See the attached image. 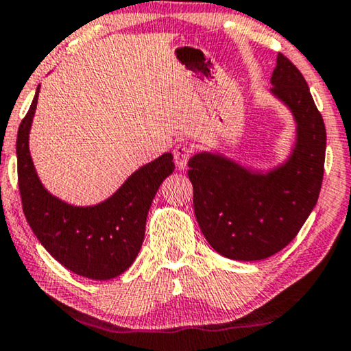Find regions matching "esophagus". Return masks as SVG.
<instances>
[{
  "mask_svg": "<svg viewBox=\"0 0 351 351\" xmlns=\"http://www.w3.org/2000/svg\"><path fill=\"white\" fill-rule=\"evenodd\" d=\"M172 153H174V161L177 167H179V169H184L186 166V161H189L190 156L193 155V148H191L189 143H177Z\"/></svg>",
  "mask_w": 351,
  "mask_h": 351,
  "instance_id": "34e87169",
  "label": "esophagus"
}]
</instances>
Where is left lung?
Segmentation results:
<instances>
[{"label": "left lung", "mask_w": 351, "mask_h": 351, "mask_svg": "<svg viewBox=\"0 0 351 351\" xmlns=\"http://www.w3.org/2000/svg\"><path fill=\"white\" fill-rule=\"evenodd\" d=\"M271 84L297 121V143L286 165L254 174L213 153L189 161L201 232L215 251L234 261H262L286 247L313 210L323 184L326 128L308 84L285 54H278Z\"/></svg>", "instance_id": "8db88e82"}]
</instances>
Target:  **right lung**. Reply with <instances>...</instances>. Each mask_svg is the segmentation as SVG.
<instances>
[{
	"mask_svg": "<svg viewBox=\"0 0 351 351\" xmlns=\"http://www.w3.org/2000/svg\"><path fill=\"white\" fill-rule=\"evenodd\" d=\"M38 90L17 132V180L22 209L46 251L70 271L90 280H110L126 271L141 251L147 214L161 182L174 171L165 153L142 166L104 203L75 208L47 193L28 152V132Z\"/></svg>",
	"mask_w": 351,
	"mask_h": 351,
	"instance_id": "add662e5",
	"label": "right lung"
}]
</instances>
